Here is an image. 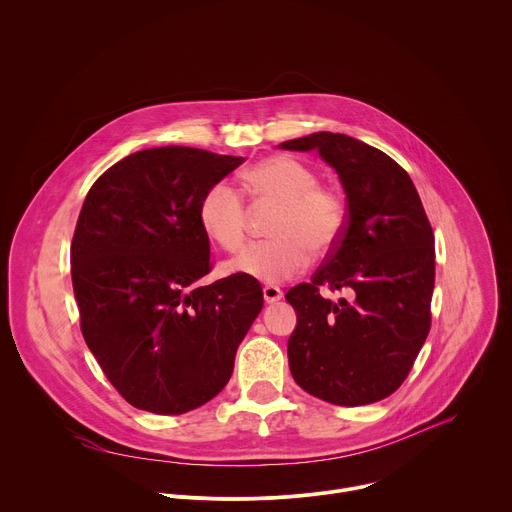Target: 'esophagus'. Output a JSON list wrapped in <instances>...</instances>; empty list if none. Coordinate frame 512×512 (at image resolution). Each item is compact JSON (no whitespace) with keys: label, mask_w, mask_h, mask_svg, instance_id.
I'll return each mask as SVG.
<instances>
[{"label":"esophagus","mask_w":512,"mask_h":512,"mask_svg":"<svg viewBox=\"0 0 512 512\" xmlns=\"http://www.w3.org/2000/svg\"><path fill=\"white\" fill-rule=\"evenodd\" d=\"M262 294H264L266 304H274V302L282 300V290L278 286H264Z\"/></svg>","instance_id":"obj_1"}]
</instances>
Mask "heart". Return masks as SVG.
I'll return each instance as SVG.
<instances>
[{"mask_svg":"<svg viewBox=\"0 0 512 512\" xmlns=\"http://www.w3.org/2000/svg\"><path fill=\"white\" fill-rule=\"evenodd\" d=\"M252 192L260 200L278 202L272 224L276 238L250 246L232 262V270L260 282L276 284L300 274L312 252L326 254L340 242L348 208L344 196L318 182L308 164L290 156H270L246 172ZM204 232L224 250L238 252L246 244V200L228 184L216 182L200 202Z\"/></svg>","mask_w":512,"mask_h":512,"instance_id":"1","label":"heart"}]
</instances>
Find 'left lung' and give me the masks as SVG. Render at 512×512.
Masks as SVG:
<instances>
[{
  "label": "left lung",
  "instance_id": "left-lung-1",
  "mask_svg": "<svg viewBox=\"0 0 512 512\" xmlns=\"http://www.w3.org/2000/svg\"><path fill=\"white\" fill-rule=\"evenodd\" d=\"M280 148L316 150L336 170L348 208L346 230L312 280L286 292L296 310L290 372L326 402H378L404 382L430 330V222L410 176L356 138L316 132ZM320 287L348 289L351 300L322 299Z\"/></svg>",
  "mask_w": 512,
  "mask_h": 512
}]
</instances>
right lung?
<instances>
[{
	"label": "right lung",
	"instance_id": "right-lung-1",
	"mask_svg": "<svg viewBox=\"0 0 512 512\" xmlns=\"http://www.w3.org/2000/svg\"><path fill=\"white\" fill-rule=\"evenodd\" d=\"M244 158L164 146L108 168L90 188L72 240V284L84 340L136 408L184 414L230 380L262 310L244 274L208 286L210 240L200 202Z\"/></svg>",
	"mask_w": 512,
	"mask_h": 512
}]
</instances>
